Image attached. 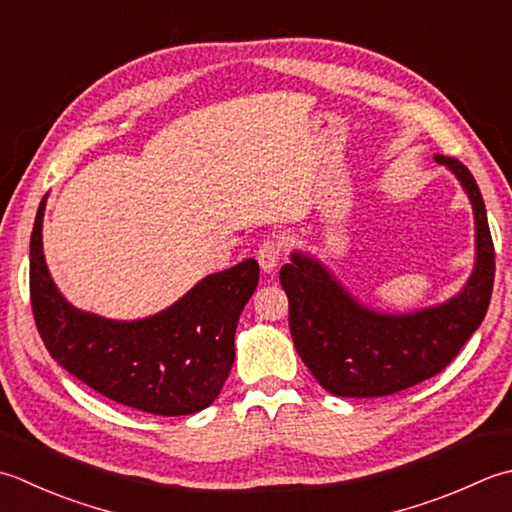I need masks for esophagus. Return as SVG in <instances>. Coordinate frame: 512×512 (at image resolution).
I'll return each instance as SVG.
<instances>
[{
    "label": "esophagus",
    "instance_id": "esophagus-1",
    "mask_svg": "<svg viewBox=\"0 0 512 512\" xmlns=\"http://www.w3.org/2000/svg\"><path fill=\"white\" fill-rule=\"evenodd\" d=\"M284 246H286L284 239H279V237H268V239H264L262 244H259V248H257V262H259V266L266 270V273H270V270H275L277 264L282 262L284 250H286Z\"/></svg>",
    "mask_w": 512,
    "mask_h": 512
}]
</instances>
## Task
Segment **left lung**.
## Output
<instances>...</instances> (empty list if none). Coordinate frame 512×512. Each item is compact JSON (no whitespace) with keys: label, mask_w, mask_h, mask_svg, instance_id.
<instances>
[{"label":"left lung","mask_w":512,"mask_h":512,"mask_svg":"<svg viewBox=\"0 0 512 512\" xmlns=\"http://www.w3.org/2000/svg\"><path fill=\"white\" fill-rule=\"evenodd\" d=\"M453 170L473 204L475 268L448 302L390 315L359 304L319 259L299 253L279 270L288 295V326L302 362L328 393L384 397L430 379L453 362L475 333L493 295L495 248L475 177L455 157Z\"/></svg>","instance_id":"8db88e82"}]
</instances>
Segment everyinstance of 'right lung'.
Listing matches in <instances>:
<instances>
[{
    "label": "right lung",
    "mask_w": 512,
    "mask_h": 512,
    "mask_svg": "<svg viewBox=\"0 0 512 512\" xmlns=\"http://www.w3.org/2000/svg\"><path fill=\"white\" fill-rule=\"evenodd\" d=\"M46 197L30 235V306L50 357L99 395L150 415H190L217 399L235 362V330L259 282L244 259L204 277L162 313L117 322L68 304L42 250Z\"/></svg>",
    "instance_id": "add662e5"
}]
</instances>
